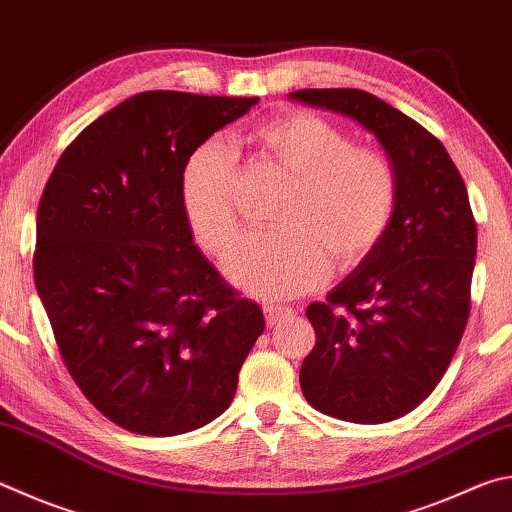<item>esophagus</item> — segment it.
I'll return each mask as SVG.
<instances>
[{
  "label": "esophagus",
  "mask_w": 512,
  "mask_h": 512,
  "mask_svg": "<svg viewBox=\"0 0 512 512\" xmlns=\"http://www.w3.org/2000/svg\"><path fill=\"white\" fill-rule=\"evenodd\" d=\"M264 315H266V324L268 327H275V324H280L284 320H291L295 311L291 306H280V304H266L264 306Z\"/></svg>",
  "instance_id": "34e87169"
}]
</instances>
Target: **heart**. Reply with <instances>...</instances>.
Returning <instances> with one entry per match:
<instances>
[{"instance_id":"heart-1","label":"heart","mask_w":512,"mask_h":512,"mask_svg":"<svg viewBox=\"0 0 512 512\" xmlns=\"http://www.w3.org/2000/svg\"><path fill=\"white\" fill-rule=\"evenodd\" d=\"M259 152L293 179L271 232L246 235L226 257L241 291L282 300L327 280L329 266L365 262L392 226L398 174L378 147L353 145L340 125L313 111H284L250 132ZM237 156L221 138L190 152L181 170V206L199 244L221 255L239 230Z\"/></svg>"}]
</instances>
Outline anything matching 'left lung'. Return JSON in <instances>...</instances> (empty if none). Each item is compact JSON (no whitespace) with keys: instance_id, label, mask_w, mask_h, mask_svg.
Here are the masks:
<instances>
[{"instance_id":"8db88e82","label":"left lung","mask_w":512,"mask_h":512,"mask_svg":"<svg viewBox=\"0 0 512 512\" xmlns=\"http://www.w3.org/2000/svg\"><path fill=\"white\" fill-rule=\"evenodd\" d=\"M304 105L353 118L398 174L387 235L306 318L315 347L300 387L309 405L351 423H387L439 385L470 315L477 224L457 165L432 136L362 89H300Z\"/></svg>"}]
</instances>
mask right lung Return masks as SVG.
<instances>
[{
    "mask_svg": "<svg viewBox=\"0 0 512 512\" xmlns=\"http://www.w3.org/2000/svg\"><path fill=\"white\" fill-rule=\"evenodd\" d=\"M259 98L145 91L82 129L37 208L35 286L71 378L109 421L174 436L228 410L264 313L194 246L181 170Z\"/></svg>",
    "mask_w": 512,
    "mask_h": 512,
    "instance_id": "1",
    "label": "right lung"
}]
</instances>
